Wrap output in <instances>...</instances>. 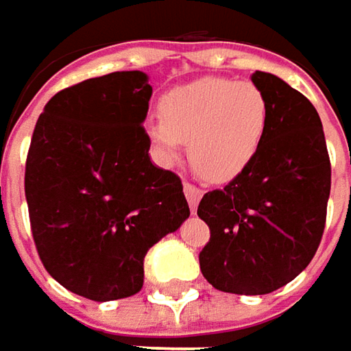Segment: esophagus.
I'll return each mask as SVG.
<instances>
[{"label": "esophagus", "mask_w": 351, "mask_h": 351, "mask_svg": "<svg viewBox=\"0 0 351 351\" xmlns=\"http://www.w3.org/2000/svg\"><path fill=\"white\" fill-rule=\"evenodd\" d=\"M183 193L187 197V203H189V209L195 210L197 205H199V199L203 197V189H199L193 183L185 182L183 183Z\"/></svg>", "instance_id": "esophagus-1"}]
</instances>
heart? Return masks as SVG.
I'll use <instances>...</instances> for the list:
<instances>
[{"mask_svg":"<svg viewBox=\"0 0 351 351\" xmlns=\"http://www.w3.org/2000/svg\"><path fill=\"white\" fill-rule=\"evenodd\" d=\"M162 119L148 123L146 134L160 154L173 160L189 142L197 173L213 183L230 182L254 162L269 121V97L252 82L203 77L168 91L160 101Z\"/></svg>","mask_w":351,"mask_h":351,"instance_id":"1","label":"heart"}]
</instances>
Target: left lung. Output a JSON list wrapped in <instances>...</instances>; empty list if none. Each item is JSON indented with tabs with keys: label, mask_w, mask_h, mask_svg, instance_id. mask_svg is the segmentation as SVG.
I'll list each match as a JSON object with an SVG mask.
<instances>
[{
	"label": "left lung",
	"mask_w": 351,
	"mask_h": 351,
	"mask_svg": "<svg viewBox=\"0 0 351 351\" xmlns=\"http://www.w3.org/2000/svg\"><path fill=\"white\" fill-rule=\"evenodd\" d=\"M271 121L254 162L223 189L205 193L197 215L210 238L199 254L215 289L265 295L287 285L317 254L330 197V158L313 103L274 74L254 72Z\"/></svg>",
	"instance_id": "1"
}]
</instances>
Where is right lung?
<instances>
[{"instance_id": "obj_1", "label": "right lung", "mask_w": 351, "mask_h": 351, "mask_svg": "<svg viewBox=\"0 0 351 351\" xmlns=\"http://www.w3.org/2000/svg\"><path fill=\"white\" fill-rule=\"evenodd\" d=\"M152 86L134 72L91 77L45 105L25 164L38 258L91 301L136 295L144 256L189 217L180 176L150 162L142 127Z\"/></svg>"}]
</instances>
